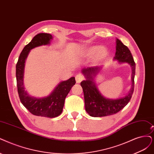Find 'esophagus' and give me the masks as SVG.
<instances>
[{
    "label": "esophagus",
    "mask_w": 154,
    "mask_h": 154,
    "mask_svg": "<svg viewBox=\"0 0 154 154\" xmlns=\"http://www.w3.org/2000/svg\"><path fill=\"white\" fill-rule=\"evenodd\" d=\"M84 79V77L81 74H78L75 76V81L77 83H80Z\"/></svg>",
    "instance_id": "obj_1"
}]
</instances>
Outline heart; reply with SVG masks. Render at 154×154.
Wrapping results in <instances>:
<instances>
[{
  "instance_id": "1",
  "label": "heart",
  "mask_w": 154,
  "mask_h": 154,
  "mask_svg": "<svg viewBox=\"0 0 154 154\" xmlns=\"http://www.w3.org/2000/svg\"><path fill=\"white\" fill-rule=\"evenodd\" d=\"M83 53L84 56L88 58H92L94 56V63H99L107 58L109 55V51L104 47L100 48L97 45H91L85 49Z\"/></svg>"
}]
</instances>
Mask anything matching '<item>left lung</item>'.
<instances>
[{
	"label": "left lung",
	"instance_id": "left-lung-1",
	"mask_svg": "<svg viewBox=\"0 0 154 154\" xmlns=\"http://www.w3.org/2000/svg\"><path fill=\"white\" fill-rule=\"evenodd\" d=\"M116 53L114 60L119 63H128L131 66V88L128 94L123 98L116 100L108 99L101 95L96 86L94 77L101 69V66H93L84 68L82 73L86 78V81L81 82V85L84 95L85 109L90 116L94 117H105L115 114L126 106L131 98L134 91L135 63L131 53L126 45L117 38Z\"/></svg>",
	"mask_w": 154,
	"mask_h": 154
}]
</instances>
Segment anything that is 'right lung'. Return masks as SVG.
I'll use <instances>...</instances> for the list:
<instances>
[{"mask_svg": "<svg viewBox=\"0 0 154 154\" xmlns=\"http://www.w3.org/2000/svg\"><path fill=\"white\" fill-rule=\"evenodd\" d=\"M52 38L49 33H41L36 35L21 51L16 66L17 88L21 103L33 115L49 118L58 117L61 113L66 96L75 84V77L61 82L50 95L38 98L30 96L25 90L23 75L25 60L30 51L42 45L49 44Z\"/></svg>", "mask_w": 154, "mask_h": 154, "instance_id": "obj_1", "label": "right lung"}]
</instances>
